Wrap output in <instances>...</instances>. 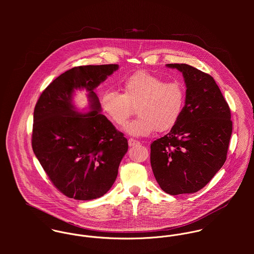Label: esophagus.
I'll use <instances>...</instances> for the list:
<instances>
[{"label": "esophagus", "mask_w": 254, "mask_h": 254, "mask_svg": "<svg viewBox=\"0 0 254 254\" xmlns=\"http://www.w3.org/2000/svg\"><path fill=\"white\" fill-rule=\"evenodd\" d=\"M128 144H129V146H134V145H139L140 142H139V141H136V140H134V139H129V140H128Z\"/></svg>", "instance_id": "obj_1"}]
</instances>
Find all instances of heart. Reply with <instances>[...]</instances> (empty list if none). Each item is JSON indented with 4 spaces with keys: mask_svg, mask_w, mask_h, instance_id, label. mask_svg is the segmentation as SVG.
Returning <instances> with one entry per match:
<instances>
[{
    "mask_svg": "<svg viewBox=\"0 0 254 254\" xmlns=\"http://www.w3.org/2000/svg\"><path fill=\"white\" fill-rule=\"evenodd\" d=\"M123 94L106 91L101 98L103 111L117 126H124L137 107V119L124 130L132 137H146L155 130L172 129L186 103V89L181 82H166L150 73H135L122 85Z\"/></svg>",
    "mask_w": 254,
    "mask_h": 254,
    "instance_id": "heart-1",
    "label": "heart"
}]
</instances>
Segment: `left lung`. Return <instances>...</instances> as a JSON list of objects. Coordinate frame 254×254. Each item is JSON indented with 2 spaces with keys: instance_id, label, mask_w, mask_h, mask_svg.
Masks as SVG:
<instances>
[{
  "instance_id": "obj_1",
  "label": "left lung",
  "mask_w": 254,
  "mask_h": 254,
  "mask_svg": "<svg viewBox=\"0 0 254 254\" xmlns=\"http://www.w3.org/2000/svg\"><path fill=\"white\" fill-rule=\"evenodd\" d=\"M183 74L186 103L181 118L150 145L155 180L167 193H192L210 181L227 158L231 111L215 80L189 64H169Z\"/></svg>"
}]
</instances>
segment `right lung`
<instances>
[{
  "label": "right lung",
  "mask_w": 254,
  "mask_h": 254,
  "mask_svg": "<svg viewBox=\"0 0 254 254\" xmlns=\"http://www.w3.org/2000/svg\"><path fill=\"white\" fill-rule=\"evenodd\" d=\"M118 64L73 67L42 93L34 109L32 148L53 184L66 196L91 200L107 193L128 150L127 139L102 114L95 89ZM85 89L88 111L72 103Z\"/></svg>",
  "instance_id": "1"
}]
</instances>
